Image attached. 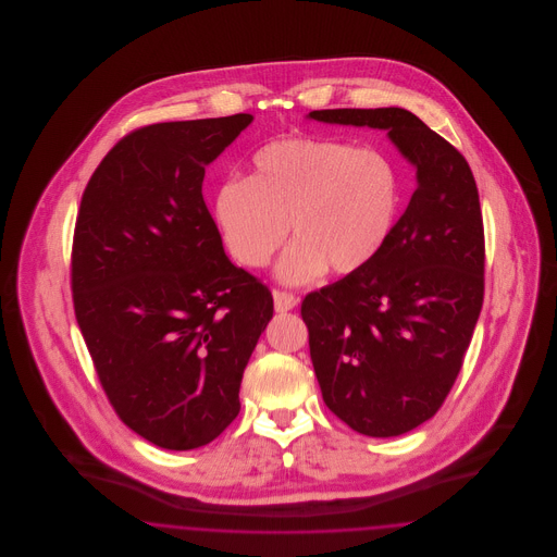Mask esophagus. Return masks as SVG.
Masks as SVG:
<instances>
[{
  "label": "esophagus",
  "instance_id": "34e87169",
  "mask_svg": "<svg viewBox=\"0 0 557 557\" xmlns=\"http://www.w3.org/2000/svg\"><path fill=\"white\" fill-rule=\"evenodd\" d=\"M273 305L277 313H286L298 305V298L292 292L273 290Z\"/></svg>",
  "mask_w": 557,
  "mask_h": 557
}]
</instances>
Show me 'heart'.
Wrapping results in <instances>:
<instances>
[{
	"mask_svg": "<svg viewBox=\"0 0 557 557\" xmlns=\"http://www.w3.org/2000/svg\"><path fill=\"white\" fill-rule=\"evenodd\" d=\"M405 184L397 162L373 148L311 135L263 144L244 177L212 198L214 223L242 265L265 267L288 238L296 244L280 277L302 284L325 269L355 275L384 252L397 230Z\"/></svg>",
	"mask_w": 557,
	"mask_h": 557,
	"instance_id": "obj_1",
	"label": "heart"
}]
</instances>
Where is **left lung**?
<instances>
[{
    "label": "left lung",
    "instance_id": "8db88e82",
    "mask_svg": "<svg viewBox=\"0 0 557 557\" xmlns=\"http://www.w3.org/2000/svg\"><path fill=\"white\" fill-rule=\"evenodd\" d=\"M386 129L418 187L368 269L305 296L311 361L327 409L366 436H398L445 403L484 300V225L463 154L403 108L313 110Z\"/></svg>",
    "mask_w": 557,
    "mask_h": 557
}]
</instances>
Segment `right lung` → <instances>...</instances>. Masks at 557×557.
Returning <instances> with one entry per match:
<instances>
[{
	"label": "right lung",
	"mask_w": 557,
	"mask_h": 557,
	"mask_svg": "<svg viewBox=\"0 0 557 557\" xmlns=\"http://www.w3.org/2000/svg\"><path fill=\"white\" fill-rule=\"evenodd\" d=\"M250 114L154 123L114 144L81 196L75 318L121 422L171 450L209 445L273 318L265 284L225 257L205 166Z\"/></svg>",
	"instance_id": "add662e5"
}]
</instances>
